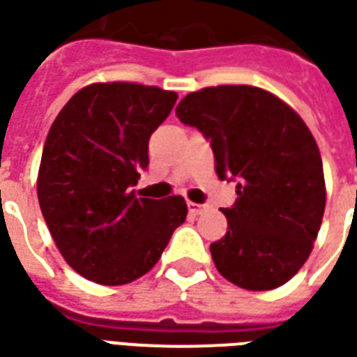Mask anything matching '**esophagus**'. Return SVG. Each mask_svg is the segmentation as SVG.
<instances>
[{
    "label": "esophagus",
    "mask_w": 357,
    "mask_h": 357,
    "mask_svg": "<svg viewBox=\"0 0 357 357\" xmlns=\"http://www.w3.org/2000/svg\"><path fill=\"white\" fill-rule=\"evenodd\" d=\"M187 208H189V213L191 214H201L206 211V204H199V203H187Z\"/></svg>",
    "instance_id": "34e87169"
}]
</instances>
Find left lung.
Masks as SVG:
<instances>
[{"mask_svg":"<svg viewBox=\"0 0 357 357\" xmlns=\"http://www.w3.org/2000/svg\"><path fill=\"white\" fill-rule=\"evenodd\" d=\"M176 116L211 141L218 178L238 179L236 203L222 211L228 231L211 243L218 273L253 291L286 284L307 261L325 213L323 160L307 126L249 84L191 92Z\"/></svg>","mask_w":357,"mask_h":357,"instance_id":"left-lung-1","label":"left lung"}]
</instances>
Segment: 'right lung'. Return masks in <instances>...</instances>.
I'll return each instance as SVG.
<instances>
[{"label": "right lung", "mask_w": 357, "mask_h": 357, "mask_svg": "<svg viewBox=\"0 0 357 357\" xmlns=\"http://www.w3.org/2000/svg\"><path fill=\"white\" fill-rule=\"evenodd\" d=\"M178 94L135 83H94L50 127L38 203L59 253L92 282L119 286L153 268L185 222L183 197H137L149 139Z\"/></svg>", "instance_id": "obj_1"}]
</instances>
